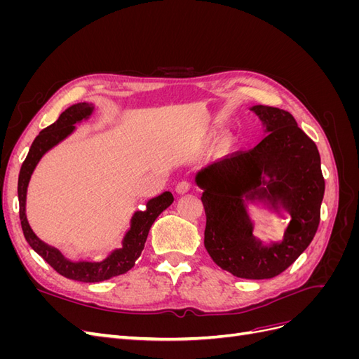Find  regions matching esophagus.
Wrapping results in <instances>:
<instances>
[{
    "instance_id": "obj_1",
    "label": "esophagus",
    "mask_w": 359,
    "mask_h": 359,
    "mask_svg": "<svg viewBox=\"0 0 359 359\" xmlns=\"http://www.w3.org/2000/svg\"><path fill=\"white\" fill-rule=\"evenodd\" d=\"M189 190H190V184L187 181H180L175 186V191L178 194H184V193H187Z\"/></svg>"
}]
</instances>
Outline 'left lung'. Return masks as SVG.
I'll return each instance as SVG.
<instances>
[{
  "mask_svg": "<svg viewBox=\"0 0 359 359\" xmlns=\"http://www.w3.org/2000/svg\"><path fill=\"white\" fill-rule=\"evenodd\" d=\"M250 111L266 136L247 153L201 169L194 182L203 190V244L211 259L236 277L264 280L283 273L311 243L325 181L318 147L295 118L273 106L256 104ZM252 204L291 215L280 242L265 243L252 235Z\"/></svg>",
  "mask_w": 359,
  "mask_h": 359,
  "instance_id": "8db88e82",
  "label": "left lung"
}]
</instances>
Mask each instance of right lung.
<instances>
[{
  "mask_svg": "<svg viewBox=\"0 0 359 359\" xmlns=\"http://www.w3.org/2000/svg\"><path fill=\"white\" fill-rule=\"evenodd\" d=\"M94 109L95 106L90 102L72 104L60 115L55 123L50 124L45 130H41L28 151V156L22 163L18 180L19 219L27 243L58 274L70 280L83 281V283H97V281H103L111 277L124 274L128 269H132L135 260L142 253L151 226H153L157 217L173 202L170 191H163L158 196L147 201L145 210L135 211L132 219H130V227L123 236L121 247L114 248L107 255V257L100 260V262L67 259L58 248L41 241L34 233L27 219V191L32 172H34L39 161L48 151L61 144L64 139H67L74 132L76 124L90 119Z\"/></svg>",
  "mask_w": 359,
  "mask_h": 359,
  "instance_id": "right-lung-1",
  "label": "right lung"
}]
</instances>
